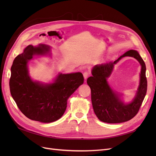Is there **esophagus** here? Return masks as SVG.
Instances as JSON below:
<instances>
[{"mask_svg":"<svg viewBox=\"0 0 156 156\" xmlns=\"http://www.w3.org/2000/svg\"><path fill=\"white\" fill-rule=\"evenodd\" d=\"M89 75H90V73L88 72H84V73H83L84 78L85 79H87Z\"/></svg>","mask_w":156,"mask_h":156,"instance_id":"1","label":"esophagus"}]
</instances>
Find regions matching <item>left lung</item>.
Returning <instances> with one entry per match:
<instances>
[{
    "instance_id": "8db88e82",
    "label": "left lung",
    "mask_w": 156,
    "mask_h": 156,
    "mask_svg": "<svg viewBox=\"0 0 156 156\" xmlns=\"http://www.w3.org/2000/svg\"><path fill=\"white\" fill-rule=\"evenodd\" d=\"M131 56L141 65L140 84L134 100L128 105L122 102L120 97L108 85L106 79L110 76L114 65L124 56ZM92 76L87 79L91 89V100L94 111L98 119L106 123L116 124L131 120L137 114L147 90L146 65L143 58L135 50L127 51L115 62L96 65L92 70Z\"/></svg>"
}]
</instances>
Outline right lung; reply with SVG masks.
Segmentation results:
<instances>
[{"mask_svg":"<svg viewBox=\"0 0 156 156\" xmlns=\"http://www.w3.org/2000/svg\"><path fill=\"white\" fill-rule=\"evenodd\" d=\"M50 48L29 45L14 59L11 68V95L21 112L29 119L44 123L60 119L66 109L69 97L83 84L81 72L59 73L53 83L33 81L28 72L27 64L34 55H45Z\"/></svg>","mask_w":156,"mask_h":156,"instance_id":"right-lung-1","label":"right lung"}]
</instances>
